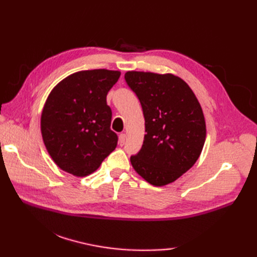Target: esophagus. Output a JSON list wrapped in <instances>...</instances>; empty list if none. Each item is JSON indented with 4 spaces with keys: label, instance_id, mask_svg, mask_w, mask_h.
I'll use <instances>...</instances> for the list:
<instances>
[{
    "label": "esophagus",
    "instance_id": "1",
    "mask_svg": "<svg viewBox=\"0 0 257 257\" xmlns=\"http://www.w3.org/2000/svg\"><path fill=\"white\" fill-rule=\"evenodd\" d=\"M118 143L120 146H123L125 143V135L124 134H120L119 135V139H118Z\"/></svg>",
    "mask_w": 257,
    "mask_h": 257
}]
</instances>
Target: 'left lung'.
<instances>
[{
  "label": "left lung",
  "mask_w": 257,
  "mask_h": 257,
  "mask_svg": "<svg viewBox=\"0 0 257 257\" xmlns=\"http://www.w3.org/2000/svg\"><path fill=\"white\" fill-rule=\"evenodd\" d=\"M127 85L143 107L144 145L130 162L156 187L176 181L199 159L206 137L199 100L189 85L172 74L127 72Z\"/></svg>",
  "instance_id": "1"
}]
</instances>
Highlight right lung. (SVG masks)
I'll use <instances>...</instances> for the list:
<instances>
[{"mask_svg":"<svg viewBox=\"0 0 257 257\" xmlns=\"http://www.w3.org/2000/svg\"><path fill=\"white\" fill-rule=\"evenodd\" d=\"M120 77L118 70L74 73L54 87L41 117L44 145L54 162L76 177L96 171L116 149L106 97Z\"/></svg>","mask_w":257,"mask_h":257,"instance_id":"obj_1","label":"right lung"}]
</instances>
